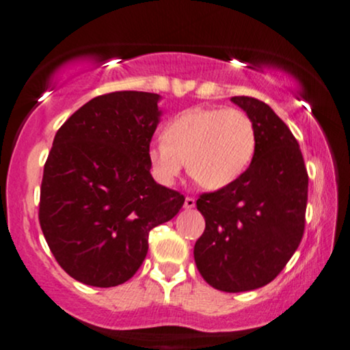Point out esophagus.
Masks as SVG:
<instances>
[{"label":"esophagus","mask_w":350,"mask_h":350,"mask_svg":"<svg viewBox=\"0 0 350 350\" xmlns=\"http://www.w3.org/2000/svg\"><path fill=\"white\" fill-rule=\"evenodd\" d=\"M184 206L187 208V210H190V208H193V206H196V198H193V197H185Z\"/></svg>","instance_id":"34e87169"}]
</instances>
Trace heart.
I'll return each mask as SVG.
<instances>
[{"mask_svg": "<svg viewBox=\"0 0 350 350\" xmlns=\"http://www.w3.org/2000/svg\"><path fill=\"white\" fill-rule=\"evenodd\" d=\"M163 137L150 145L148 163L165 185L174 183L187 163L200 187H228L244 174L256 148L254 121L236 108H189L166 124Z\"/></svg>", "mask_w": 350, "mask_h": 350, "instance_id": "heart-1", "label": "heart"}]
</instances>
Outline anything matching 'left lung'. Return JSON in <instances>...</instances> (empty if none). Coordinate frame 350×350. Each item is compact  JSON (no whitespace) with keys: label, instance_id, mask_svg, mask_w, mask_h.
Wrapping results in <instances>:
<instances>
[{"label":"left lung","instance_id":"1","mask_svg":"<svg viewBox=\"0 0 350 350\" xmlns=\"http://www.w3.org/2000/svg\"><path fill=\"white\" fill-rule=\"evenodd\" d=\"M231 100L255 124V154L236 183L198 197L205 231L193 258L211 287L245 293L271 282L297 250L308 174L299 142L267 103L252 96Z\"/></svg>","mask_w":350,"mask_h":350}]
</instances>
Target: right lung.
Returning <instances> with one entry per match:
<instances>
[{
	"instance_id": "right-lung-1",
	"label": "right lung",
	"mask_w": 350,
	"mask_h": 350,
	"mask_svg": "<svg viewBox=\"0 0 350 350\" xmlns=\"http://www.w3.org/2000/svg\"><path fill=\"white\" fill-rule=\"evenodd\" d=\"M158 100L148 92L95 96L53 140L40 187V226L59 267L83 284L131 280L147 256L150 231L184 205L183 193L150 174Z\"/></svg>"
}]
</instances>
